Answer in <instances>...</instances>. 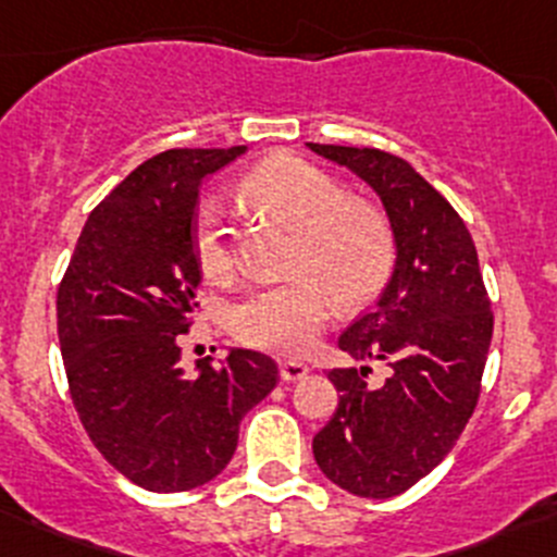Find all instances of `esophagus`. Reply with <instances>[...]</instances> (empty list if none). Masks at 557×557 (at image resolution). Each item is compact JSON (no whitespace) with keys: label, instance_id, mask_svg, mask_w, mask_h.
I'll use <instances>...</instances> for the list:
<instances>
[{"label":"esophagus","instance_id":"34e87169","mask_svg":"<svg viewBox=\"0 0 557 557\" xmlns=\"http://www.w3.org/2000/svg\"><path fill=\"white\" fill-rule=\"evenodd\" d=\"M278 372H281V381L292 383V381H300V377H306L308 372H311V367L302 364V362H295V359H284V362L278 364Z\"/></svg>","mask_w":557,"mask_h":557}]
</instances>
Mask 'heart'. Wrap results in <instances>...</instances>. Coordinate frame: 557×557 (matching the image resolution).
Instances as JSON below:
<instances>
[{
	"label": "heart",
	"mask_w": 557,
	"mask_h": 557,
	"mask_svg": "<svg viewBox=\"0 0 557 557\" xmlns=\"http://www.w3.org/2000/svg\"><path fill=\"white\" fill-rule=\"evenodd\" d=\"M240 195L295 225V276L238 297L227 317L231 330L255 348L300 357L317 346L332 302L362 308L386 286L397 257L392 222L370 200L346 198L335 176L302 158L257 165L240 182ZM193 257L206 278H231V222L216 198H203L195 209Z\"/></svg>",
	"instance_id": "b5f03b06"
}]
</instances>
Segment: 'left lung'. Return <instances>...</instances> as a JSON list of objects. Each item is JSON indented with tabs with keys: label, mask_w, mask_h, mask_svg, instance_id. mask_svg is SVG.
Instances as JSON below:
<instances>
[{
	"label": "left lung",
	"mask_w": 557,
	"mask_h": 557,
	"mask_svg": "<svg viewBox=\"0 0 557 557\" xmlns=\"http://www.w3.org/2000/svg\"><path fill=\"white\" fill-rule=\"evenodd\" d=\"M381 198L397 262L375 308L337 337L341 351L383 362L335 367L337 410L313 437L319 469L343 491L392 498L453 450L480 397L493 313L478 249L456 209L410 163L372 147L313 145Z\"/></svg>",
	"instance_id": "obj_1"
}]
</instances>
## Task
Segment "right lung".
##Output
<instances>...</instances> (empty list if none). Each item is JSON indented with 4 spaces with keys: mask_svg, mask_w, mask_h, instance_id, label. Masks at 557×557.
<instances>
[{
    "mask_svg": "<svg viewBox=\"0 0 557 557\" xmlns=\"http://www.w3.org/2000/svg\"><path fill=\"white\" fill-rule=\"evenodd\" d=\"M244 152L145 160L90 211L59 286L72 403L101 456L139 488L176 493L214 480L236 453L240 418L278 381L271 357L244 348L220 367L180 364V335L198 308V187Z\"/></svg>",
    "mask_w": 557,
    "mask_h": 557,
    "instance_id": "obj_1",
    "label": "right lung"
}]
</instances>
